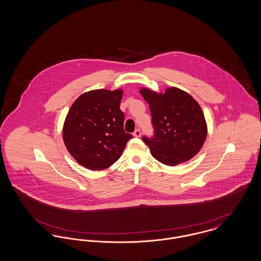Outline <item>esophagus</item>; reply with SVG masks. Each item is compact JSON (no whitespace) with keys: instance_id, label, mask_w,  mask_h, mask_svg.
Segmentation results:
<instances>
[{"instance_id":"obj_1","label":"esophagus","mask_w":261,"mask_h":261,"mask_svg":"<svg viewBox=\"0 0 261 261\" xmlns=\"http://www.w3.org/2000/svg\"><path fill=\"white\" fill-rule=\"evenodd\" d=\"M134 137H136V138H139V137H141V131L139 130V129H137L135 130V132H134Z\"/></svg>"}]
</instances>
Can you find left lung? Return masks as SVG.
<instances>
[{
  "mask_svg": "<svg viewBox=\"0 0 261 261\" xmlns=\"http://www.w3.org/2000/svg\"><path fill=\"white\" fill-rule=\"evenodd\" d=\"M140 94L149 103L152 138L143 137L151 155L163 164L175 166L193 159L202 148L207 125L199 102L179 88L156 93L148 88Z\"/></svg>",
  "mask_w": 261,
  "mask_h": 261,
  "instance_id": "8db88e82",
  "label": "left lung"
}]
</instances>
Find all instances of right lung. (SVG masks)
<instances>
[{"mask_svg":"<svg viewBox=\"0 0 261 261\" xmlns=\"http://www.w3.org/2000/svg\"><path fill=\"white\" fill-rule=\"evenodd\" d=\"M123 91L92 90L82 94L67 113L62 138L76 162L91 170L110 167L122 154L132 138L123 129L120 111Z\"/></svg>","mask_w":261,"mask_h":261,"instance_id":"obj_1","label":"right lung"}]
</instances>
